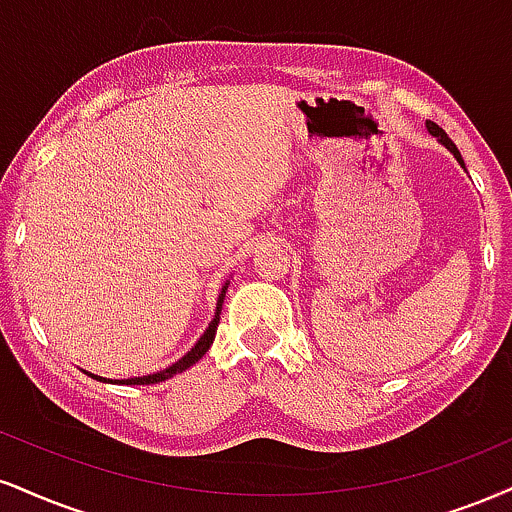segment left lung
<instances>
[{"label":"left lung","instance_id":"obj_1","mask_svg":"<svg viewBox=\"0 0 512 512\" xmlns=\"http://www.w3.org/2000/svg\"><path fill=\"white\" fill-rule=\"evenodd\" d=\"M427 128H429V133H432V135H436V138H439V140H441V143H443V145H446V147H448V150H451V152H453V155H455V159H458V162L465 166V162H463V157H460V152H458V147H455V145H453V140H451V138H448V135H446V133H443V128H439V126H436V123H434V121H427Z\"/></svg>","mask_w":512,"mask_h":512}]
</instances>
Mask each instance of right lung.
<instances>
[{
    "mask_svg": "<svg viewBox=\"0 0 512 512\" xmlns=\"http://www.w3.org/2000/svg\"><path fill=\"white\" fill-rule=\"evenodd\" d=\"M226 288H229V283H226L224 288H221V293H219V300H217V315H214V319H212V324L207 326V331L205 334L200 336V341L195 343L193 348L188 350V355H183L181 360L176 362V365H171V367H166V369H162V372H157V374H147V377H135V379H121V381H116V384H157V381H164V379H169V377H174V374H181V372H186V369L190 367V365H195L197 360H200L202 355L207 353L209 350V346H212V341H214V336H217V326H219V315H221V303H224V295H226ZM95 379H100V381H107V379H102V377H95Z\"/></svg>",
    "mask_w": 512,
    "mask_h": 512,
    "instance_id": "right-lung-1",
    "label": "right lung"
}]
</instances>
